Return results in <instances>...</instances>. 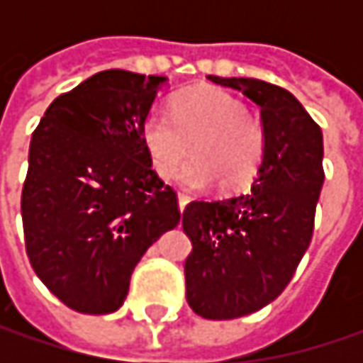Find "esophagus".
<instances>
[{
  "label": "esophagus",
  "mask_w": 363,
  "mask_h": 363,
  "mask_svg": "<svg viewBox=\"0 0 363 363\" xmlns=\"http://www.w3.org/2000/svg\"><path fill=\"white\" fill-rule=\"evenodd\" d=\"M189 203V198L186 196V194H177V206H179V210L184 212L186 210V206Z\"/></svg>",
  "instance_id": "obj_1"
}]
</instances>
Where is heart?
Listing matches in <instances>:
<instances>
[{"label": "heart", "instance_id": "b5f03b06", "mask_svg": "<svg viewBox=\"0 0 363 363\" xmlns=\"http://www.w3.org/2000/svg\"><path fill=\"white\" fill-rule=\"evenodd\" d=\"M141 139L155 174L167 179L189 153L177 182L202 189L218 179L222 189H240L252 182L264 157L267 137L260 121L230 92L203 86L177 94L174 111H151L143 121Z\"/></svg>", "mask_w": 363, "mask_h": 363}]
</instances>
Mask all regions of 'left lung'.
Instances as JSON below:
<instances>
[{"mask_svg": "<svg viewBox=\"0 0 363 363\" xmlns=\"http://www.w3.org/2000/svg\"><path fill=\"white\" fill-rule=\"evenodd\" d=\"M260 106L264 157L250 191L191 202L186 299L206 319H236L277 299L313 236L323 188V133L285 89L257 78L208 77Z\"/></svg>", "mask_w": 363, "mask_h": 363, "instance_id": "left-lung-1", "label": "left lung"}]
</instances>
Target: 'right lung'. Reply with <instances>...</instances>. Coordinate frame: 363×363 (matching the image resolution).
<instances>
[{
	"mask_svg": "<svg viewBox=\"0 0 363 363\" xmlns=\"http://www.w3.org/2000/svg\"><path fill=\"white\" fill-rule=\"evenodd\" d=\"M163 84L165 77L99 72L60 94L32 135L26 252L40 281L78 313L117 311L135 264L179 224L177 196L141 139Z\"/></svg>",
	"mask_w": 363,
	"mask_h": 363,
	"instance_id": "1",
	"label": "right lung"
}]
</instances>
